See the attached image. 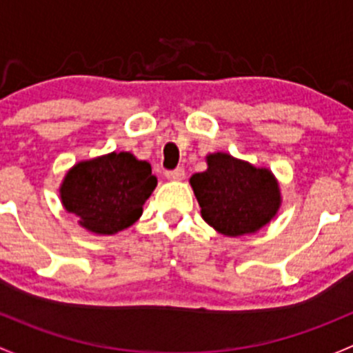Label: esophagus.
<instances>
[{
	"mask_svg": "<svg viewBox=\"0 0 353 353\" xmlns=\"http://www.w3.org/2000/svg\"><path fill=\"white\" fill-rule=\"evenodd\" d=\"M166 178L170 181H181L185 178V170L183 168H176L173 172H166Z\"/></svg>",
	"mask_w": 353,
	"mask_h": 353,
	"instance_id": "1",
	"label": "esophagus"
}]
</instances>
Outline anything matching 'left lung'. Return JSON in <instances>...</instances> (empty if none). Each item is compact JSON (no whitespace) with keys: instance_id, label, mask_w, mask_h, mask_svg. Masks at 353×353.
Returning <instances> with one entry per match:
<instances>
[{"instance_id":"left-lung-1","label":"left lung","mask_w":353,"mask_h":353,"mask_svg":"<svg viewBox=\"0 0 353 353\" xmlns=\"http://www.w3.org/2000/svg\"><path fill=\"white\" fill-rule=\"evenodd\" d=\"M207 170L190 176L202 219L224 236L253 234L267 226L282 203L279 180L228 152L205 156Z\"/></svg>"}]
</instances>
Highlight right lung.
I'll return each mask as SVG.
<instances>
[{
	"label": "right lung",
	"mask_w": 353,
	"mask_h": 353,
	"mask_svg": "<svg viewBox=\"0 0 353 353\" xmlns=\"http://www.w3.org/2000/svg\"><path fill=\"white\" fill-rule=\"evenodd\" d=\"M156 185L150 163L127 151H112L69 168L59 197L79 226L97 236H112L143 216V205Z\"/></svg>",
	"instance_id": "right-lung-1"
}]
</instances>
